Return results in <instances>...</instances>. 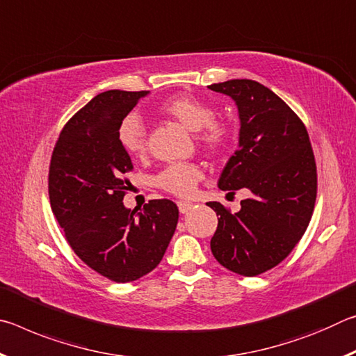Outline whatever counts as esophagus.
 I'll list each match as a JSON object with an SVG mask.
<instances>
[{"label":"esophagus","mask_w":356,"mask_h":356,"mask_svg":"<svg viewBox=\"0 0 356 356\" xmlns=\"http://www.w3.org/2000/svg\"><path fill=\"white\" fill-rule=\"evenodd\" d=\"M177 207L180 213H186L193 207V204L188 201H177Z\"/></svg>","instance_id":"1"}]
</instances>
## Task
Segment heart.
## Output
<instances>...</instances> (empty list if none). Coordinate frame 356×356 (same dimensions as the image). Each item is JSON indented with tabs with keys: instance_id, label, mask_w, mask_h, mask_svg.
Returning a JSON list of instances; mask_svg holds the SVG:
<instances>
[{
	"instance_id": "1",
	"label": "heart",
	"mask_w": 356,
	"mask_h": 356,
	"mask_svg": "<svg viewBox=\"0 0 356 356\" xmlns=\"http://www.w3.org/2000/svg\"><path fill=\"white\" fill-rule=\"evenodd\" d=\"M159 113L174 119L188 131L196 134V140L209 154H220L232 138V129L225 122H216L212 105L190 94H177L159 105ZM118 140L122 149L131 156H143L147 150L146 127L136 113H130L120 120ZM204 174L195 163H174L156 176V185L161 190L179 197H188L196 190Z\"/></svg>"
}]
</instances>
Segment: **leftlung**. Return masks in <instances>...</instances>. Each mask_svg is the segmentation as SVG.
Returning <instances> with one entry per match:
<instances>
[{
	"label": "left lung",
	"instance_id": "1",
	"mask_svg": "<svg viewBox=\"0 0 356 356\" xmlns=\"http://www.w3.org/2000/svg\"><path fill=\"white\" fill-rule=\"evenodd\" d=\"M209 89L226 94L238 108V149L218 186L251 197L231 213L207 202L218 226L210 240L216 261L231 272L257 276L291 254L308 227L317 196V168L305 124L284 100L252 80H229Z\"/></svg>",
	"mask_w": 356,
	"mask_h": 356
}]
</instances>
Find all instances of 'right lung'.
I'll return each mask as SVG.
<instances>
[{
  "instance_id": "obj_1",
  "label": "right lung",
  "mask_w": 356,
  "mask_h": 356,
  "mask_svg": "<svg viewBox=\"0 0 356 356\" xmlns=\"http://www.w3.org/2000/svg\"><path fill=\"white\" fill-rule=\"evenodd\" d=\"M147 94L113 89L95 95L64 125L48 171L51 210L70 248L114 282L152 272L179 220L170 200L149 201L141 212L122 202L134 165L119 144L118 127Z\"/></svg>"
}]
</instances>
